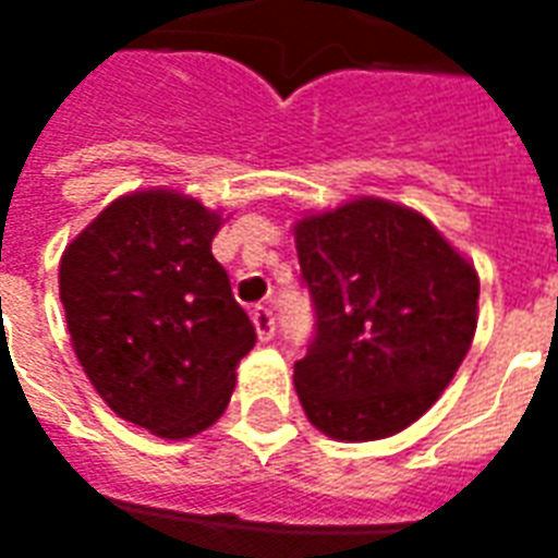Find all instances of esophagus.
Here are the masks:
<instances>
[{"instance_id": "obj_1", "label": "esophagus", "mask_w": 558, "mask_h": 558, "mask_svg": "<svg viewBox=\"0 0 558 558\" xmlns=\"http://www.w3.org/2000/svg\"><path fill=\"white\" fill-rule=\"evenodd\" d=\"M254 328L259 340H271L275 338V314L268 307H256L254 311Z\"/></svg>"}]
</instances>
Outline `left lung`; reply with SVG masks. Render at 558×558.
<instances>
[{"label": "left lung", "mask_w": 558, "mask_h": 558, "mask_svg": "<svg viewBox=\"0 0 558 558\" xmlns=\"http://www.w3.org/2000/svg\"><path fill=\"white\" fill-rule=\"evenodd\" d=\"M314 340L295 395L343 442L395 436L439 400L478 326V275L430 220L362 196L295 223Z\"/></svg>", "instance_id": "obj_1"}]
</instances>
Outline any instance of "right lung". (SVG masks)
<instances>
[{
  "label": "right lung",
  "mask_w": 558,
  "mask_h": 558,
  "mask_svg": "<svg viewBox=\"0 0 558 558\" xmlns=\"http://www.w3.org/2000/svg\"><path fill=\"white\" fill-rule=\"evenodd\" d=\"M220 215L175 191L119 196L59 263L71 347L104 403L163 439L220 418L256 328L211 256Z\"/></svg>",
  "instance_id": "add662e5"
}]
</instances>
